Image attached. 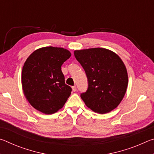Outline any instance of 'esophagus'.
<instances>
[{
	"instance_id": "esophagus-1",
	"label": "esophagus",
	"mask_w": 154,
	"mask_h": 154,
	"mask_svg": "<svg viewBox=\"0 0 154 154\" xmlns=\"http://www.w3.org/2000/svg\"><path fill=\"white\" fill-rule=\"evenodd\" d=\"M72 91H73V92H76V91H77L76 85H74V86H72Z\"/></svg>"
}]
</instances>
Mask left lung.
<instances>
[{"instance_id": "8db88e82", "label": "left lung", "mask_w": 154, "mask_h": 154, "mask_svg": "<svg viewBox=\"0 0 154 154\" xmlns=\"http://www.w3.org/2000/svg\"><path fill=\"white\" fill-rule=\"evenodd\" d=\"M74 54L88 78V90L81 94L85 105L101 114L116 109L123 99L128 83L122 59L113 51L100 48L75 50Z\"/></svg>"}]
</instances>
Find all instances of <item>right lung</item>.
<instances>
[{
	"mask_svg": "<svg viewBox=\"0 0 154 154\" xmlns=\"http://www.w3.org/2000/svg\"><path fill=\"white\" fill-rule=\"evenodd\" d=\"M71 56L66 49L45 47L32 52L24 62L22 89L36 110L49 115L63 107L72 89L65 84L61 66Z\"/></svg>",
	"mask_w": 154,
	"mask_h": 154,
	"instance_id": "add662e5",
	"label": "right lung"
}]
</instances>
